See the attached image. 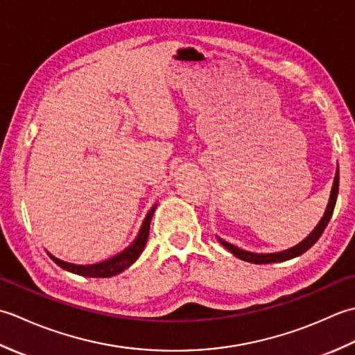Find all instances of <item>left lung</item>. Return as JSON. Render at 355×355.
<instances>
[{
    "label": "left lung",
    "mask_w": 355,
    "mask_h": 355,
    "mask_svg": "<svg viewBox=\"0 0 355 355\" xmlns=\"http://www.w3.org/2000/svg\"><path fill=\"white\" fill-rule=\"evenodd\" d=\"M337 193H338V168H337V173H336V178H334V184H333V191H331V197H329V202H328V207L325 210V215H323V218L320 220V223L318 224V227H315L310 235H308L302 243L297 244L296 247L293 248H288V250L285 252H279V253H250V252H245V250H241V248L232 245L229 243H225V241L220 239V243L227 248V250L230 253H233L236 256V258L243 259L245 262H250V263H271V262H282V261H288V259H293L296 258V256L305 253L308 248H311L315 241H318L320 236L323 230H325V227L328 225L331 216H333V212H334V206H336V201H337Z\"/></svg>",
    "instance_id": "8db88e82"
}]
</instances>
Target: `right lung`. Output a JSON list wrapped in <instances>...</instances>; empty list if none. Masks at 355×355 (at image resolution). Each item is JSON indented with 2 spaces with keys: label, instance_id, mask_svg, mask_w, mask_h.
<instances>
[{
  "label": "right lung",
  "instance_id": "1",
  "mask_svg": "<svg viewBox=\"0 0 355 355\" xmlns=\"http://www.w3.org/2000/svg\"><path fill=\"white\" fill-rule=\"evenodd\" d=\"M154 210H155V206L149 210V214L146 215L145 221H143V225H141L137 239H135L125 252L114 256V258H111V259L101 262V263H94V266H76V263L64 262L51 254H50V258L55 261L59 267H62L64 270L71 271V273H76L80 276H87V277H110V276L122 273L125 268H128L132 262H135V259L140 256L143 247H145L146 241H148V235H149L150 218H153V215H154Z\"/></svg>",
  "mask_w": 355,
  "mask_h": 355
}]
</instances>
